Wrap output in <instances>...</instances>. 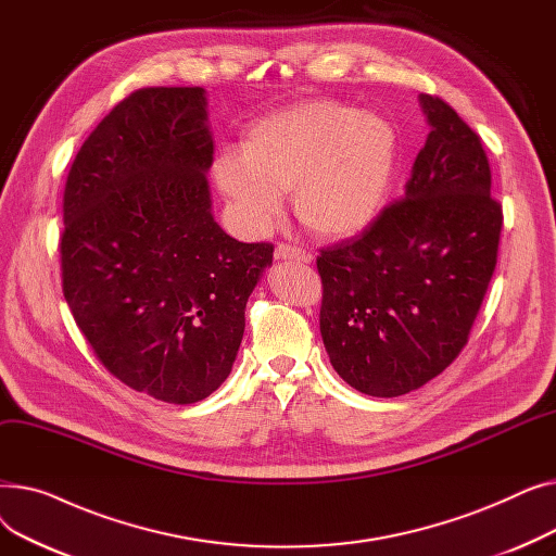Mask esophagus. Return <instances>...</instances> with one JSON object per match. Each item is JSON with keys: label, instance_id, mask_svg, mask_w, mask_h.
<instances>
[{"label": "esophagus", "instance_id": "esophagus-1", "mask_svg": "<svg viewBox=\"0 0 556 556\" xmlns=\"http://www.w3.org/2000/svg\"><path fill=\"white\" fill-rule=\"evenodd\" d=\"M275 258H277V261H302V263H308L313 256H311V252H306V250H302V248L279 243V245L275 248Z\"/></svg>", "mask_w": 556, "mask_h": 556}]
</instances>
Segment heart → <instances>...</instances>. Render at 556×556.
Masks as SVG:
<instances>
[{"mask_svg":"<svg viewBox=\"0 0 556 556\" xmlns=\"http://www.w3.org/2000/svg\"><path fill=\"white\" fill-rule=\"evenodd\" d=\"M396 132L388 119L331 99L302 101L254 124L241 157L225 155L216 180L250 231H263L293 191L300 223L319 239L365 229L392 178Z\"/></svg>","mask_w":556,"mask_h":556,"instance_id":"heart-1","label":"heart"}]
</instances>
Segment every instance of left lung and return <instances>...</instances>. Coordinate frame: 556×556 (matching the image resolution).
Listing matches in <instances>:
<instances>
[{
	"label": "left lung",
	"instance_id": "8db88e82",
	"mask_svg": "<svg viewBox=\"0 0 556 556\" xmlns=\"http://www.w3.org/2000/svg\"><path fill=\"white\" fill-rule=\"evenodd\" d=\"M430 132L401 200L317 256L319 333L333 369L369 396H401L469 342L498 258L503 207L480 137L421 94Z\"/></svg>",
	"mask_w": 556,
	"mask_h": 556
}]
</instances>
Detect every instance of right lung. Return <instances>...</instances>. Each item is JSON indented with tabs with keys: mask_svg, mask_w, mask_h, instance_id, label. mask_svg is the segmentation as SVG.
Here are the masks:
<instances>
[{
	"mask_svg": "<svg viewBox=\"0 0 556 556\" xmlns=\"http://www.w3.org/2000/svg\"><path fill=\"white\" fill-rule=\"evenodd\" d=\"M214 139L202 87H143L116 103L70 168L63 293L97 358L166 403L229 376L270 243H241L212 214Z\"/></svg>",
	"mask_w": 556,
	"mask_h": 556,
	"instance_id": "right-lung-1",
	"label": "right lung"
}]
</instances>
